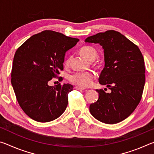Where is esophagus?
<instances>
[{
  "label": "esophagus",
  "mask_w": 154,
  "mask_h": 154,
  "mask_svg": "<svg viewBox=\"0 0 154 154\" xmlns=\"http://www.w3.org/2000/svg\"><path fill=\"white\" fill-rule=\"evenodd\" d=\"M75 89L78 90H85V88H83V87H80V86H75Z\"/></svg>",
  "instance_id": "esophagus-1"
}]
</instances>
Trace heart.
Listing matches in <instances>:
<instances>
[{"mask_svg":"<svg viewBox=\"0 0 154 154\" xmlns=\"http://www.w3.org/2000/svg\"><path fill=\"white\" fill-rule=\"evenodd\" d=\"M80 53L90 61H92L97 56V51L90 46L83 47L80 49ZM69 63V60L66 64ZM94 79V73L92 71H78L75 72L69 77V79L74 84L82 87H88L92 84Z\"/></svg>","mask_w":154,"mask_h":154,"instance_id":"obj_1","label":"heart"}]
</instances>
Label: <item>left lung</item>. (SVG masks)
Wrapping results in <instances>:
<instances>
[{
  "mask_svg": "<svg viewBox=\"0 0 154 154\" xmlns=\"http://www.w3.org/2000/svg\"><path fill=\"white\" fill-rule=\"evenodd\" d=\"M85 43H99L104 50L105 67L98 82L111 93L96 90L98 100L90 105V113L105 124H117L134 111L145 82V62L139 48L115 30L88 36Z\"/></svg>",
  "mask_w": 154,
  "mask_h": 154,
  "instance_id": "8db88e82",
  "label": "left lung"
}]
</instances>
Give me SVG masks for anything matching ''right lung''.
<instances>
[{
	"label": "right lung",
	"instance_id": "1",
	"mask_svg": "<svg viewBox=\"0 0 154 154\" xmlns=\"http://www.w3.org/2000/svg\"><path fill=\"white\" fill-rule=\"evenodd\" d=\"M79 41L44 30L30 36L17 49L11 84L21 108L34 120L51 122L66 110L68 94L73 86L69 83L50 86L48 82L63 70L65 54Z\"/></svg>",
	"mask_w": 154,
	"mask_h": 154
}]
</instances>
